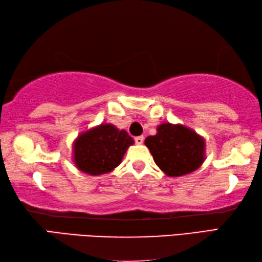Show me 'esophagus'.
Instances as JSON below:
<instances>
[{"label": "esophagus", "instance_id": "esophagus-1", "mask_svg": "<svg viewBox=\"0 0 262 262\" xmlns=\"http://www.w3.org/2000/svg\"><path fill=\"white\" fill-rule=\"evenodd\" d=\"M144 142V136H137L135 137V143L138 144V145H141V144H143Z\"/></svg>", "mask_w": 262, "mask_h": 262}]
</instances>
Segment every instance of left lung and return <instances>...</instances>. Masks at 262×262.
<instances>
[{
	"mask_svg": "<svg viewBox=\"0 0 262 262\" xmlns=\"http://www.w3.org/2000/svg\"><path fill=\"white\" fill-rule=\"evenodd\" d=\"M154 162L169 177H180L197 170L205 160V141L182 125L164 122L154 136L145 140Z\"/></svg>",
	"mask_w": 262,
	"mask_h": 262,
	"instance_id": "left-lung-1",
	"label": "left lung"
}]
</instances>
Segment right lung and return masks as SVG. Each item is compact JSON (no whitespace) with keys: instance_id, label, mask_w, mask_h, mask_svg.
Wrapping results in <instances>:
<instances>
[{"instance_id":"obj_1","label":"right lung","mask_w":262,"mask_h":262,"mask_svg":"<svg viewBox=\"0 0 262 262\" xmlns=\"http://www.w3.org/2000/svg\"><path fill=\"white\" fill-rule=\"evenodd\" d=\"M134 140L126 130L111 124H101L83 133L74 142V162L77 169L91 176L113 171L121 162Z\"/></svg>"}]
</instances>
